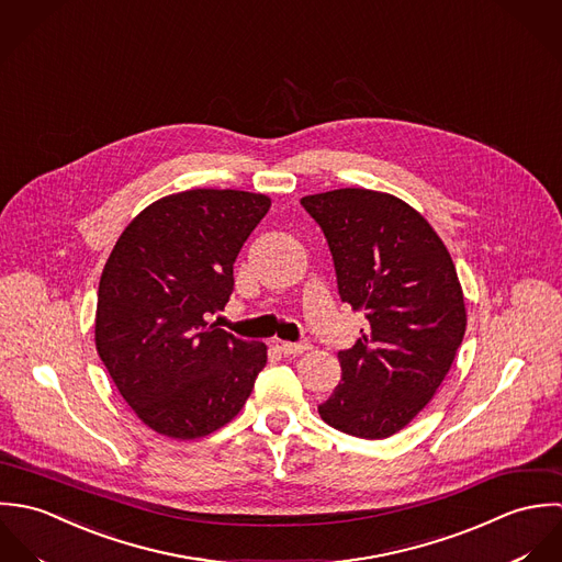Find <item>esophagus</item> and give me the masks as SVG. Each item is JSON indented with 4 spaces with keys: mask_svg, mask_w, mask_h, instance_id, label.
Wrapping results in <instances>:
<instances>
[{
    "mask_svg": "<svg viewBox=\"0 0 562 562\" xmlns=\"http://www.w3.org/2000/svg\"><path fill=\"white\" fill-rule=\"evenodd\" d=\"M276 347L286 353V356H293V353H304L306 349H311L308 342H286V340H276Z\"/></svg>",
    "mask_w": 562,
    "mask_h": 562,
    "instance_id": "esophagus-1",
    "label": "esophagus"
}]
</instances>
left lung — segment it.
Wrapping results in <instances>:
<instances>
[{
    "mask_svg": "<svg viewBox=\"0 0 562 562\" xmlns=\"http://www.w3.org/2000/svg\"><path fill=\"white\" fill-rule=\"evenodd\" d=\"M328 240L338 295L369 328L338 351L340 384L322 419L358 439L400 432L432 400L464 337L448 247L406 202L367 189L302 198Z\"/></svg>",
    "mask_w": 562,
    "mask_h": 562,
    "instance_id": "1",
    "label": "left lung"
}]
</instances>
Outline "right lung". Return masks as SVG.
<instances>
[{
  "instance_id": "obj_1",
  "label": "right lung",
  "mask_w": 562,
  "mask_h": 562,
  "mask_svg": "<svg viewBox=\"0 0 562 562\" xmlns=\"http://www.w3.org/2000/svg\"><path fill=\"white\" fill-rule=\"evenodd\" d=\"M260 193L193 189L147 206L102 271L95 345L119 393L158 435L189 441L232 422L267 347L209 315L234 291V260L267 215Z\"/></svg>"
}]
</instances>
